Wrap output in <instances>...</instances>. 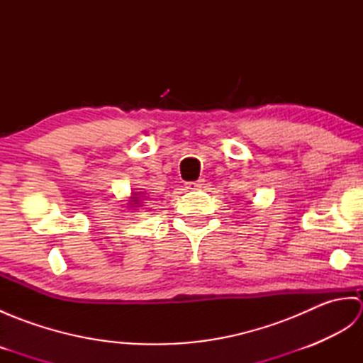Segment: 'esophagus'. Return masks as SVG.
Instances as JSON below:
<instances>
[{
	"instance_id": "obj_1",
	"label": "esophagus",
	"mask_w": 363,
	"mask_h": 363,
	"mask_svg": "<svg viewBox=\"0 0 363 363\" xmlns=\"http://www.w3.org/2000/svg\"><path fill=\"white\" fill-rule=\"evenodd\" d=\"M204 182H206L204 179H198L196 182H190L189 186H187V189H190V190H199V189H203L206 186Z\"/></svg>"
}]
</instances>
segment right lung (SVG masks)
<instances>
[{"instance_id":"obj_1","label":"right lung","mask_w":363,"mask_h":363,"mask_svg":"<svg viewBox=\"0 0 363 363\" xmlns=\"http://www.w3.org/2000/svg\"><path fill=\"white\" fill-rule=\"evenodd\" d=\"M146 196H145V194L143 191L140 190V189H135V191H133V194H130V196H129V199H128V207L129 209H133V211H137L138 207H142L143 204H142V201L145 199Z\"/></svg>"}]
</instances>
